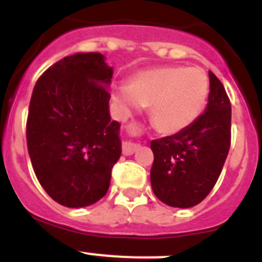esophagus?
<instances>
[{"label":"esophagus","instance_id":"34e87169","mask_svg":"<svg viewBox=\"0 0 262 262\" xmlns=\"http://www.w3.org/2000/svg\"><path fill=\"white\" fill-rule=\"evenodd\" d=\"M138 148H139V144H136V143L124 142L123 145H122V151H123L124 155L128 156V155H133Z\"/></svg>","mask_w":262,"mask_h":262}]
</instances>
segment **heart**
Masks as SVG:
<instances>
[{
  "label": "heart",
  "instance_id": "1",
  "mask_svg": "<svg viewBox=\"0 0 262 262\" xmlns=\"http://www.w3.org/2000/svg\"><path fill=\"white\" fill-rule=\"evenodd\" d=\"M210 81L200 68L160 67L134 75L127 88H117L113 101L122 119L133 117L142 107H149V119L164 135L181 133L205 110Z\"/></svg>",
  "mask_w": 262,
  "mask_h": 262
}]
</instances>
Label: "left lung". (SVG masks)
<instances>
[{
    "label": "left lung",
    "mask_w": 262,
    "mask_h": 262,
    "mask_svg": "<svg viewBox=\"0 0 262 262\" xmlns=\"http://www.w3.org/2000/svg\"><path fill=\"white\" fill-rule=\"evenodd\" d=\"M205 113L186 129L151 142L155 195L172 207L202 202L221 176L231 144V103L219 78L209 72Z\"/></svg>",
    "instance_id": "left-lung-1"
}]
</instances>
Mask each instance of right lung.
I'll return each mask as SVG.
<instances>
[{
  "instance_id": "obj_1",
  "label": "right lung",
  "mask_w": 262,
  "mask_h": 262,
  "mask_svg": "<svg viewBox=\"0 0 262 262\" xmlns=\"http://www.w3.org/2000/svg\"><path fill=\"white\" fill-rule=\"evenodd\" d=\"M113 67L102 53H75L36 81L27 118V148L38 181L60 205L80 209L107 193L122 154L111 120Z\"/></svg>"
}]
</instances>
